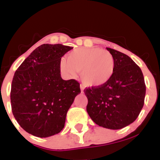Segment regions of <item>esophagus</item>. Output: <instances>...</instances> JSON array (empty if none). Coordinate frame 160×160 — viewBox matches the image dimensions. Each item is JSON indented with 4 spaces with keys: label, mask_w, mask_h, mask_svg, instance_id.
<instances>
[{
    "label": "esophagus",
    "mask_w": 160,
    "mask_h": 160,
    "mask_svg": "<svg viewBox=\"0 0 160 160\" xmlns=\"http://www.w3.org/2000/svg\"><path fill=\"white\" fill-rule=\"evenodd\" d=\"M80 89H81V92H82V93H83V90H84V87H83V86L80 85Z\"/></svg>",
    "instance_id": "esophagus-1"
}]
</instances>
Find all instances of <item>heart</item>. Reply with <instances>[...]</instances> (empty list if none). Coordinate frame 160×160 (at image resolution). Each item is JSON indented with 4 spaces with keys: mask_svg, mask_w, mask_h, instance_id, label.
I'll list each match as a JSON object with an SVG mask.
<instances>
[{
    "mask_svg": "<svg viewBox=\"0 0 160 160\" xmlns=\"http://www.w3.org/2000/svg\"><path fill=\"white\" fill-rule=\"evenodd\" d=\"M59 68L68 78H73L78 71H80V79L84 85L98 87L112 78L115 71V60L108 51L81 47L69 52L67 60L62 58Z\"/></svg>",
    "mask_w": 160,
    "mask_h": 160,
    "instance_id": "1",
    "label": "heart"
}]
</instances>
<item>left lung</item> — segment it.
<instances>
[{
    "label": "left lung",
    "instance_id": "8db88e82",
    "mask_svg": "<svg viewBox=\"0 0 160 160\" xmlns=\"http://www.w3.org/2000/svg\"><path fill=\"white\" fill-rule=\"evenodd\" d=\"M115 60L114 74L107 83L84 90L86 111L99 126L120 129L137 119L144 106L146 86L142 71L124 53L106 48Z\"/></svg>",
    "mask_w": 160,
    "mask_h": 160
}]
</instances>
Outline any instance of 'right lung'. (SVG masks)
<instances>
[{
    "label": "right lung",
    "instance_id": "add662e5",
    "mask_svg": "<svg viewBox=\"0 0 160 160\" xmlns=\"http://www.w3.org/2000/svg\"><path fill=\"white\" fill-rule=\"evenodd\" d=\"M73 47L42 44L18 68L12 78L10 101L14 117L25 131L47 138L59 133L75 97L80 93L75 80H64L59 62Z\"/></svg>",
    "mask_w": 160,
    "mask_h": 160
}]
</instances>
